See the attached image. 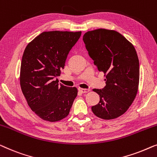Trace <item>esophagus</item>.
Segmentation results:
<instances>
[{"label": "esophagus", "mask_w": 157, "mask_h": 157, "mask_svg": "<svg viewBox=\"0 0 157 157\" xmlns=\"http://www.w3.org/2000/svg\"><path fill=\"white\" fill-rule=\"evenodd\" d=\"M79 91L81 92L82 93H87L90 90L89 89H83V88H79Z\"/></svg>", "instance_id": "1"}]
</instances>
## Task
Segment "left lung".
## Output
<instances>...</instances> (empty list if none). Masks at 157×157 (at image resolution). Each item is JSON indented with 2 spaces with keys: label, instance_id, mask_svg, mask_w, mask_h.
<instances>
[{
  "label": "left lung",
  "instance_id": "1",
  "mask_svg": "<svg viewBox=\"0 0 157 157\" xmlns=\"http://www.w3.org/2000/svg\"><path fill=\"white\" fill-rule=\"evenodd\" d=\"M90 57L105 73V87L94 89L100 95L92 111L103 120H112L127 112L135 98L140 81V63L133 45L120 33L98 29L84 35Z\"/></svg>",
  "mask_w": 157,
  "mask_h": 157
}]
</instances>
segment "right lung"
Segmentation results:
<instances>
[{
	"mask_svg": "<svg viewBox=\"0 0 157 157\" xmlns=\"http://www.w3.org/2000/svg\"><path fill=\"white\" fill-rule=\"evenodd\" d=\"M81 31L43 32L28 43L22 57L20 83L32 111L44 120L57 122L69 114L76 87L58 84L56 77Z\"/></svg>",
	"mask_w": 157,
	"mask_h": 157,
	"instance_id": "1",
	"label": "right lung"
}]
</instances>
